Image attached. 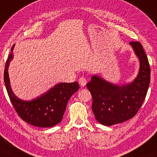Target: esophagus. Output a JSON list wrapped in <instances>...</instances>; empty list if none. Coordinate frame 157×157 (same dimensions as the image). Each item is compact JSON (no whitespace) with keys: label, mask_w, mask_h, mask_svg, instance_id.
<instances>
[{"label":"esophagus","mask_w":157,"mask_h":157,"mask_svg":"<svg viewBox=\"0 0 157 157\" xmlns=\"http://www.w3.org/2000/svg\"><path fill=\"white\" fill-rule=\"evenodd\" d=\"M79 83L82 87H84L87 83V79L85 77H81L79 78Z\"/></svg>","instance_id":"obj_1"}]
</instances>
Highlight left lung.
<instances>
[{
    "instance_id": "1",
    "label": "left lung",
    "mask_w": 157,
    "mask_h": 157,
    "mask_svg": "<svg viewBox=\"0 0 157 157\" xmlns=\"http://www.w3.org/2000/svg\"><path fill=\"white\" fill-rule=\"evenodd\" d=\"M130 44L140 63L139 73L133 82L118 86L94 75L87 84L92 95L93 114L104 125L111 126L133 117L147 94L151 77L148 57L140 42L132 41Z\"/></svg>"
}]
</instances>
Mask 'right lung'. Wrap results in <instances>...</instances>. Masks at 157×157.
Listing matches in <instances>:
<instances>
[{"label":"right lung","instance_id":"1","mask_svg":"<svg viewBox=\"0 0 157 157\" xmlns=\"http://www.w3.org/2000/svg\"><path fill=\"white\" fill-rule=\"evenodd\" d=\"M13 47L14 45L11 47V53L6 62L4 82L16 112L21 120L33 126L40 128L55 126L62 120L70 97L80 88L78 82L59 83L40 97L30 101L19 99L11 90L8 73L9 62L13 59Z\"/></svg>","mask_w":157,"mask_h":157}]
</instances>
